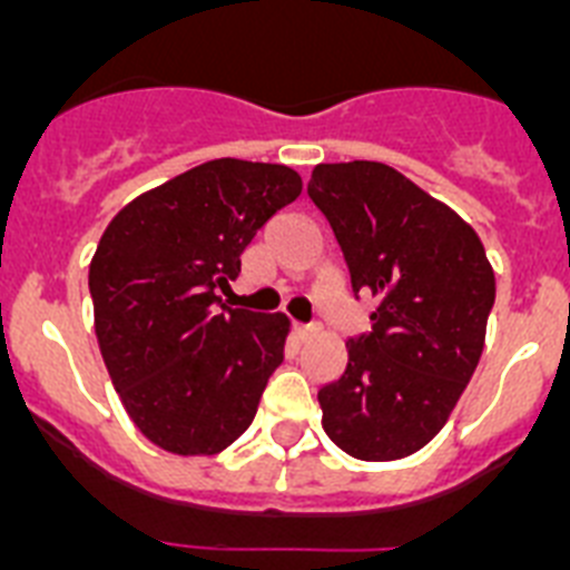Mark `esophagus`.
Masks as SVG:
<instances>
[{"label":"esophagus","instance_id":"34e87169","mask_svg":"<svg viewBox=\"0 0 570 570\" xmlns=\"http://www.w3.org/2000/svg\"><path fill=\"white\" fill-rule=\"evenodd\" d=\"M316 334V325H296V336L299 340H308V336Z\"/></svg>","mask_w":570,"mask_h":570}]
</instances>
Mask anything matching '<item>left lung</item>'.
<instances>
[{"label":"left lung","mask_w":570,"mask_h":570,"mask_svg":"<svg viewBox=\"0 0 570 570\" xmlns=\"http://www.w3.org/2000/svg\"><path fill=\"white\" fill-rule=\"evenodd\" d=\"M308 196L354 294L376 299L371 331L345 342V371L320 391L322 428L356 460H402L440 434L476 371L491 262L460 214L391 165H316Z\"/></svg>","instance_id":"1"}]
</instances>
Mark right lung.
Returning <instances> with one entry per match:
<instances>
[{
	"mask_svg": "<svg viewBox=\"0 0 570 570\" xmlns=\"http://www.w3.org/2000/svg\"><path fill=\"white\" fill-rule=\"evenodd\" d=\"M302 194L285 165L214 159L136 196L90 259L99 351L134 425L179 456L219 454L254 422L288 316L228 308L256 230Z\"/></svg>",
	"mask_w": 570,
	"mask_h": 570,
	"instance_id": "obj_1",
	"label": "right lung"
}]
</instances>
